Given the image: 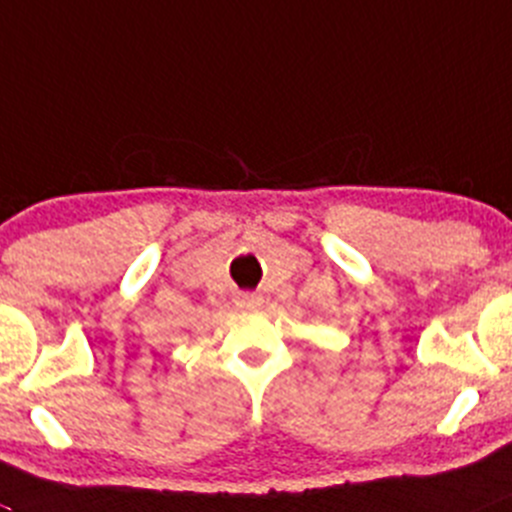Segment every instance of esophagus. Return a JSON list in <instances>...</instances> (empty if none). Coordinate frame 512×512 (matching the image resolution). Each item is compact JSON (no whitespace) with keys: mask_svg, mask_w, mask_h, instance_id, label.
<instances>
[{"mask_svg":"<svg viewBox=\"0 0 512 512\" xmlns=\"http://www.w3.org/2000/svg\"><path fill=\"white\" fill-rule=\"evenodd\" d=\"M238 304L246 306V309H256V306L261 304V296L259 294H241Z\"/></svg>","mask_w":512,"mask_h":512,"instance_id":"34e87169","label":"esophagus"}]
</instances>
